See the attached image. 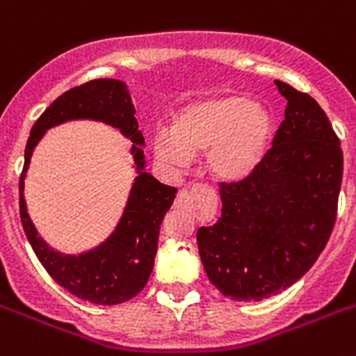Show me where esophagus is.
Masks as SVG:
<instances>
[{"instance_id": "1", "label": "esophagus", "mask_w": 356, "mask_h": 356, "mask_svg": "<svg viewBox=\"0 0 356 356\" xmlns=\"http://www.w3.org/2000/svg\"><path fill=\"white\" fill-rule=\"evenodd\" d=\"M193 201H192V192L190 190H181L175 199V207L177 208H192Z\"/></svg>"}]
</instances>
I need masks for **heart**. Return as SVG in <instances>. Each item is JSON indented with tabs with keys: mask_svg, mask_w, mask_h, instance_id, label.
Wrapping results in <instances>:
<instances>
[{
	"mask_svg": "<svg viewBox=\"0 0 356 356\" xmlns=\"http://www.w3.org/2000/svg\"><path fill=\"white\" fill-rule=\"evenodd\" d=\"M273 137V117L243 95L195 102L179 113L172 133H159L155 152L170 166L207 152V170L219 181H241L254 172Z\"/></svg>",
	"mask_w": 356,
	"mask_h": 356,
	"instance_id": "obj_1",
	"label": "heart"
}]
</instances>
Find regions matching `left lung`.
Returning <instances> with one entry per match:
<instances>
[{"label":"left lung","mask_w":356,"mask_h":356,"mask_svg":"<svg viewBox=\"0 0 356 356\" xmlns=\"http://www.w3.org/2000/svg\"><path fill=\"white\" fill-rule=\"evenodd\" d=\"M285 118L250 175L219 183L221 218L197 230L208 280L236 302L282 293L313 267L337 221L343 157L318 102L274 80Z\"/></svg>","instance_id":"8db88e82"}]
</instances>
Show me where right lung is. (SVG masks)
I'll use <instances>...</instances> for the list:
<instances>
[{
	"label": "right lung",
	"mask_w": 356,
	"mask_h": 356,
	"mask_svg": "<svg viewBox=\"0 0 356 356\" xmlns=\"http://www.w3.org/2000/svg\"><path fill=\"white\" fill-rule=\"evenodd\" d=\"M71 118H97L120 128L135 143V163L138 170H143L144 155L138 144H144V137L138 129L126 83L111 78L89 80L60 95L31 129L23 172L19 175V219L36 258L60 287L86 302L117 305L131 300L146 287L157 254L161 223L177 190L159 183L149 173L140 172L133 183L122 219L106 243L78 258L51 250L29 219L23 199V179L34 146L45 129Z\"/></svg>",
	"instance_id": "add662e5"
}]
</instances>
